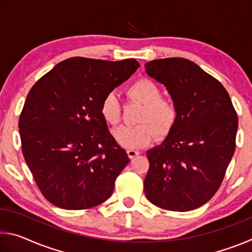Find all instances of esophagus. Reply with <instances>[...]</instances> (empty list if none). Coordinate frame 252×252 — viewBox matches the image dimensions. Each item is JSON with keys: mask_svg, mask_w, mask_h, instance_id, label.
Returning <instances> with one entry per match:
<instances>
[{"mask_svg": "<svg viewBox=\"0 0 252 252\" xmlns=\"http://www.w3.org/2000/svg\"><path fill=\"white\" fill-rule=\"evenodd\" d=\"M126 152H127V156L130 157V159H133L134 157L140 155V151L136 150V149H129Z\"/></svg>", "mask_w": 252, "mask_h": 252, "instance_id": "obj_1", "label": "esophagus"}]
</instances>
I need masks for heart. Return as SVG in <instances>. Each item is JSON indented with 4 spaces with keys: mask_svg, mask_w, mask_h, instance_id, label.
Returning a JSON list of instances; mask_svg holds the SVG:
<instances>
[{
    "mask_svg": "<svg viewBox=\"0 0 252 252\" xmlns=\"http://www.w3.org/2000/svg\"><path fill=\"white\" fill-rule=\"evenodd\" d=\"M127 94L132 99L143 104L138 126H121L114 131V138L126 149H135L146 146L155 136V129L159 134L168 133L177 119V109L171 102L161 99V91L151 80L142 79L134 82L127 89ZM100 112L105 122L116 126L121 118V104L114 92L106 94L101 102ZM151 123L152 128L146 122Z\"/></svg>",
    "mask_w": 252,
    "mask_h": 252,
    "instance_id": "obj_1",
    "label": "heart"
}]
</instances>
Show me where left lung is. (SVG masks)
I'll return each instance as SVG.
<instances>
[{"instance_id": "8db88e82", "label": "left lung", "mask_w": 252, "mask_h": 252, "mask_svg": "<svg viewBox=\"0 0 252 252\" xmlns=\"http://www.w3.org/2000/svg\"><path fill=\"white\" fill-rule=\"evenodd\" d=\"M144 66L167 88L177 109L167 138L147 151L144 193L165 210H194L223 180L236 149L237 113L223 85L189 60L159 59Z\"/></svg>"}]
</instances>
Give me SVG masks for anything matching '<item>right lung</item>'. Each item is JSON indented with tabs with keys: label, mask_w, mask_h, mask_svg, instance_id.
<instances>
[{
	"label": "right lung",
	"mask_w": 252,
	"mask_h": 252,
	"mask_svg": "<svg viewBox=\"0 0 252 252\" xmlns=\"http://www.w3.org/2000/svg\"><path fill=\"white\" fill-rule=\"evenodd\" d=\"M139 66L134 59L70 58L30 90L19 121L22 152L54 206L81 210L111 197L130 159L111 135L100 106Z\"/></svg>",
	"instance_id": "add662e5"
}]
</instances>
